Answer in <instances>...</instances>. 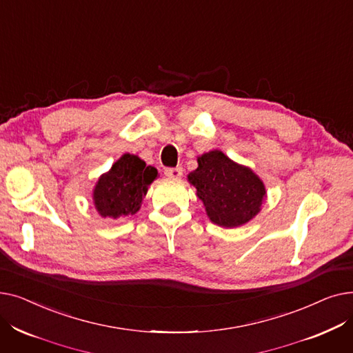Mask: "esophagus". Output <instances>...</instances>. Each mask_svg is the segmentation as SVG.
I'll return each mask as SVG.
<instances>
[{
    "label": "esophagus",
    "instance_id": "obj_1",
    "mask_svg": "<svg viewBox=\"0 0 353 353\" xmlns=\"http://www.w3.org/2000/svg\"><path fill=\"white\" fill-rule=\"evenodd\" d=\"M164 174L169 179H180L183 174V167H170V169H165Z\"/></svg>",
    "mask_w": 353,
    "mask_h": 353
}]
</instances>
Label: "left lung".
Returning a JSON list of instances; mask_svg holds the SVG:
<instances>
[{
    "label": "left lung",
    "instance_id": "left-lung-1",
    "mask_svg": "<svg viewBox=\"0 0 353 353\" xmlns=\"http://www.w3.org/2000/svg\"><path fill=\"white\" fill-rule=\"evenodd\" d=\"M197 163L188 179L214 225L239 228L261 212L266 189L252 169L234 163L220 150L199 156Z\"/></svg>",
    "mask_w": 353,
    "mask_h": 353
}]
</instances>
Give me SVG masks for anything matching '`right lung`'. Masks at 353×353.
<instances>
[{"label":"right lung","instance_id":"1","mask_svg":"<svg viewBox=\"0 0 353 353\" xmlns=\"http://www.w3.org/2000/svg\"><path fill=\"white\" fill-rule=\"evenodd\" d=\"M157 174V169L145 165L139 156L123 154L107 173L100 176L92 190L96 210L101 217L110 219L136 214Z\"/></svg>","mask_w":353,"mask_h":353}]
</instances>
